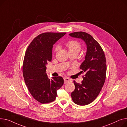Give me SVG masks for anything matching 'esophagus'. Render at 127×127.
I'll return each mask as SVG.
<instances>
[{"label": "esophagus", "instance_id": "34e87169", "mask_svg": "<svg viewBox=\"0 0 127 127\" xmlns=\"http://www.w3.org/2000/svg\"><path fill=\"white\" fill-rule=\"evenodd\" d=\"M64 84H66V83H68V82L71 81L70 79H69L68 77H65L64 78Z\"/></svg>", "mask_w": 127, "mask_h": 127}]
</instances>
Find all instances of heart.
<instances>
[{
  "label": "heart",
  "instance_id": "obj_1",
  "mask_svg": "<svg viewBox=\"0 0 127 127\" xmlns=\"http://www.w3.org/2000/svg\"><path fill=\"white\" fill-rule=\"evenodd\" d=\"M66 47L68 49L69 52H77L79 53V52L81 49V45L77 41L75 40H71L68 41L66 43ZM58 47H56L55 48V51L58 50Z\"/></svg>",
  "mask_w": 127,
  "mask_h": 127
}]
</instances>
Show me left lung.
Returning <instances> with one entry per match:
<instances>
[{"label":"left lung","instance_id":"obj_1","mask_svg":"<svg viewBox=\"0 0 127 127\" xmlns=\"http://www.w3.org/2000/svg\"><path fill=\"white\" fill-rule=\"evenodd\" d=\"M74 38L81 39L86 44L85 61L79 68L85 73L81 84L74 81L75 90L71 93L73 102L79 106H85L93 101L99 94L105 83L107 71L104 52L93 37L84 32L69 34Z\"/></svg>","mask_w":127,"mask_h":127}]
</instances>
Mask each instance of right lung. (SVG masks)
<instances>
[{"label": "right lung", "instance_id": "add662e5", "mask_svg": "<svg viewBox=\"0 0 127 127\" xmlns=\"http://www.w3.org/2000/svg\"><path fill=\"white\" fill-rule=\"evenodd\" d=\"M65 34H41L33 40L26 51L22 68L24 78L34 98L41 103L54 101L57 90L64 84L62 77L50 79L46 71L47 62L52 61L53 44Z\"/></svg>", "mask_w": 127, "mask_h": 127}]
</instances>
